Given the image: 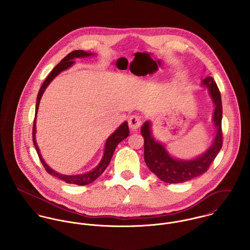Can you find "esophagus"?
I'll use <instances>...</instances> for the list:
<instances>
[{
  "instance_id": "esophagus-1",
  "label": "esophagus",
  "mask_w": 250,
  "mask_h": 250,
  "mask_svg": "<svg viewBox=\"0 0 250 250\" xmlns=\"http://www.w3.org/2000/svg\"><path fill=\"white\" fill-rule=\"evenodd\" d=\"M128 123H129V127L132 131H136L138 130L141 125H142V119L140 116L138 115H132L129 120H128Z\"/></svg>"
}]
</instances>
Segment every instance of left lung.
<instances>
[{"label": "left lung", "instance_id": "8db88e82", "mask_svg": "<svg viewBox=\"0 0 250 250\" xmlns=\"http://www.w3.org/2000/svg\"><path fill=\"white\" fill-rule=\"evenodd\" d=\"M203 84L208 87L210 95L214 101L215 108L213 120L216 127L214 143L206 153L191 161L173 159L161 143H157L153 139L151 135L150 122H145L142 127L141 132L144 139L145 164L154 174L166 183H183L205 173L209 169L222 146V103L220 92L212 77L205 78L203 80Z\"/></svg>", "mask_w": 250, "mask_h": 250}]
</instances>
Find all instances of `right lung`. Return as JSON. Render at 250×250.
<instances>
[{"label":"right lung","mask_w":250,"mask_h":250,"mask_svg":"<svg viewBox=\"0 0 250 250\" xmlns=\"http://www.w3.org/2000/svg\"><path fill=\"white\" fill-rule=\"evenodd\" d=\"M92 53H87V52H84L83 50H76V51H73L71 53H69L65 58H63L61 62L51 71V73L48 75V77L46 78V80L44 81V83H42L39 91H38V94H37V98H36V116H35V120H34V127H33V142L34 144L36 146V152L38 154V157H39V160L41 162V164L43 165L45 170L57 177V178L61 179L62 181H64L65 183L67 184H75V185H79V186H84V185H87L91 182H93L94 180L98 178L104 171L105 169L107 168L110 160H111V157L113 155V152L117 146V144L122 142L123 140H125L128 136H129V128H128V123L127 122H124L122 123L118 129L113 133L111 134V136L108 137V139L106 142V145H105V152H104V156L100 162V164L91 171L85 173V174H80V175H63V174H61V173H58L56 171H54L52 168H50L47 164L44 162V160L42 159L41 157V154L39 152V149H38V146H37V143L36 142V112H37V109H38V106H39V102H40V99H41V96L44 92V90L46 89V87L48 86V84L52 82V80L57 76L59 75L60 73L67 68H69L70 66H72L74 64V59L75 58H84V57H89L91 56Z\"/></svg>","instance_id":"right-lung-1"}]
</instances>
